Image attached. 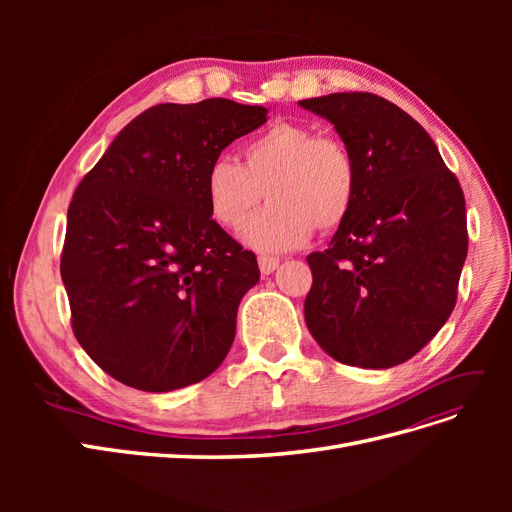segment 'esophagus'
<instances>
[{"label": "esophagus", "instance_id": "34e87169", "mask_svg": "<svg viewBox=\"0 0 512 512\" xmlns=\"http://www.w3.org/2000/svg\"><path fill=\"white\" fill-rule=\"evenodd\" d=\"M258 267H260L262 275H269L277 267H280V258H275V256H258Z\"/></svg>", "mask_w": 512, "mask_h": 512}]
</instances>
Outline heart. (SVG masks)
<instances>
[{
	"label": "heart",
	"mask_w": 512,
	"mask_h": 512,
	"mask_svg": "<svg viewBox=\"0 0 512 512\" xmlns=\"http://www.w3.org/2000/svg\"><path fill=\"white\" fill-rule=\"evenodd\" d=\"M359 192L352 151L335 136L292 121H275L241 147V164L215 158L205 175L211 218L239 230L262 196L271 203L245 230V241L265 252L294 250L314 230L342 226Z\"/></svg>",
	"instance_id": "1"
}]
</instances>
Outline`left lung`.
I'll return each instance as SVG.
<instances>
[{"mask_svg":"<svg viewBox=\"0 0 512 512\" xmlns=\"http://www.w3.org/2000/svg\"><path fill=\"white\" fill-rule=\"evenodd\" d=\"M299 104L333 123L359 168L348 220L329 250L307 256V329L339 363H406L457 303L468 256L461 185L421 123L397 104L365 91Z\"/></svg>","mask_w":512,"mask_h":512,"instance_id":"8db88e82","label":"left lung"}]
</instances>
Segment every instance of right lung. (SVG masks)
<instances>
[{
	"instance_id": "add662e5",
	"label": "right lung",
	"mask_w": 512,
	"mask_h": 512,
	"mask_svg": "<svg viewBox=\"0 0 512 512\" xmlns=\"http://www.w3.org/2000/svg\"><path fill=\"white\" fill-rule=\"evenodd\" d=\"M265 121V106L224 98L151 106L76 188L61 252L72 331L121 384L168 393L226 359L260 271L211 218L205 175Z\"/></svg>"
}]
</instances>
